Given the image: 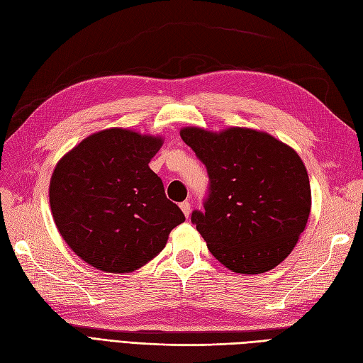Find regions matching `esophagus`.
<instances>
[{
  "label": "esophagus",
  "mask_w": 363,
  "mask_h": 363,
  "mask_svg": "<svg viewBox=\"0 0 363 363\" xmlns=\"http://www.w3.org/2000/svg\"><path fill=\"white\" fill-rule=\"evenodd\" d=\"M180 208H182V212L184 213V216L189 218V215H191V203L189 201L180 203Z\"/></svg>",
  "instance_id": "esophagus-1"
}]
</instances>
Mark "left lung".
<instances>
[{
  "label": "left lung",
  "mask_w": 363,
  "mask_h": 363,
  "mask_svg": "<svg viewBox=\"0 0 363 363\" xmlns=\"http://www.w3.org/2000/svg\"><path fill=\"white\" fill-rule=\"evenodd\" d=\"M182 139L206 164L211 188L196 225L208 251L238 274H262L286 259L311 215L301 157L267 131L183 127Z\"/></svg>",
  "instance_id": "8db88e82"
}]
</instances>
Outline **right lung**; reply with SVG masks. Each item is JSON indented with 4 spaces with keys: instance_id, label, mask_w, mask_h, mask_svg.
<instances>
[{
    "instance_id": "right-lung-1",
    "label": "right lung",
    "mask_w": 363,
    "mask_h": 363,
    "mask_svg": "<svg viewBox=\"0 0 363 363\" xmlns=\"http://www.w3.org/2000/svg\"><path fill=\"white\" fill-rule=\"evenodd\" d=\"M163 138L100 130L69 150L50 180L52 219L68 247L91 267L113 274L142 268L184 221L148 167Z\"/></svg>"
}]
</instances>
